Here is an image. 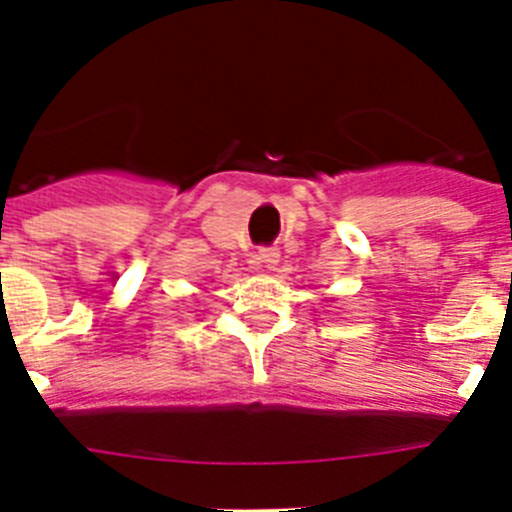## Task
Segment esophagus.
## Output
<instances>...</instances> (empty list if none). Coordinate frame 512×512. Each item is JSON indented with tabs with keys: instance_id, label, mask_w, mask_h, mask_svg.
Segmentation results:
<instances>
[{
	"instance_id": "34e87169",
	"label": "esophagus",
	"mask_w": 512,
	"mask_h": 512,
	"mask_svg": "<svg viewBox=\"0 0 512 512\" xmlns=\"http://www.w3.org/2000/svg\"><path fill=\"white\" fill-rule=\"evenodd\" d=\"M259 259L266 269H274V266L279 264V251L277 248H264V251L259 253Z\"/></svg>"
}]
</instances>
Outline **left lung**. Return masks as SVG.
<instances>
[{"label":"left lung","mask_w":512,"mask_h":512,"mask_svg":"<svg viewBox=\"0 0 512 512\" xmlns=\"http://www.w3.org/2000/svg\"><path fill=\"white\" fill-rule=\"evenodd\" d=\"M330 300H333V297H330Z\"/></svg>","instance_id":"left-lung-1"}]
</instances>
